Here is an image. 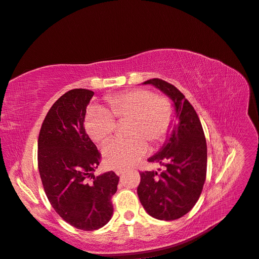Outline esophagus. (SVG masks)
I'll return each mask as SVG.
<instances>
[{
	"mask_svg": "<svg viewBox=\"0 0 259 259\" xmlns=\"http://www.w3.org/2000/svg\"><path fill=\"white\" fill-rule=\"evenodd\" d=\"M115 172H116V175L120 176V175L124 174V172H125V170H124V169H115Z\"/></svg>",
	"mask_w": 259,
	"mask_h": 259,
	"instance_id": "34e87169",
	"label": "esophagus"
}]
</instances>
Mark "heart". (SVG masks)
<instances>
[{
    "instance_id": "heart-1",
    "label": "heart",
    "mask_w": 259,
    "mask_h": 259,
    "mask_svg": "<svg viewBox=\"0 0 259 259\" xmlns=\"http://www.w3.org/2000/svg\"><path fill=\"white\" fill-rule=\"evenodd\" d=\"M107 110L91 106L85 115L88 135L95 142L103 143L117 129L116 120L130 122L127 134L130 139H116L103 147L106 164L113 168H127L149 151V143L164 142L174 124V107L168 99L156 97L145 89H135L110 95L106 99Z\"/></svg>"
}]
</instances>
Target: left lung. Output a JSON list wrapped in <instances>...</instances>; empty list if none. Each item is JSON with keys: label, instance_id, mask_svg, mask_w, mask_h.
<instances>
[{"label": "left lung", "instance_id": "left-lung-1", "mask_svg": "<svg viewBox=\"0 0 259 259\" xmlns=\"http://www.w3.org/2000/svg\"><path fill=\"white\" fill-rule=\"evenodd\" d=\"M152 84L174 102L178 123L159 152L150 157L165 169L140 172L138 187L140 202L150 216L159 220H176L188 213L199 198L206 179L207 145L202 123L186 97L167 81L150 79Z\"/></svg>", "mask_w": 259, "mask_h": 259}]
</instances>
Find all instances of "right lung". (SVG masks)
Segmentation results:
<instances>
[{
  "mask_svg": "<svg viewBox=\"0 0 259 259\" xmlns=\"http://www.w3.org/2000/svg\"><path fill=\"white\" fill-rule=\"evenodd\" d=\"M93 95L87 89L62 95L44 118L38 139L39 172L52 207L84 231L98 230L112 218V196L119 181L114 171L93 174L101 153L83 127Z\"/></svg>",
  "mask_w": 259,
  "mask_h": 259,
  "instance_id": "add662e5",
  "label": "right lung"
}]
</instances>
